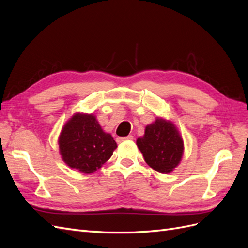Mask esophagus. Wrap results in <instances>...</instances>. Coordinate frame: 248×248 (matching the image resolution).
Wrapping results in <instances>:
<instances>
[{
    "mask_svg": "<svg viewBox=\"0 0 248 248\" xmlns=\"http://www.w3.org/2000/svg\"><path fill=\"white\" fill-rule=\"evenodd\" d=\"M133 140L132 136H128V137H125V138H117L116 139L118 144H120V142H122V141H125V140Z\"/></svg>",
    "mask_w": 248,
    "mask_h": 248,
    "instance_id": "1",
    "label": "esophagus"
}]
</instances>
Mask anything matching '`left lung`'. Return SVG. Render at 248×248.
<instances>
[{
  "instance_id": "8db88e82",
  "label": "left lung",
  "mask_w": 248,
  "mask_h": 248,
  "mask_svg": "<svg viewBox=\"0 0 248 248\" xmlns=\"http://www.w3.org/2000/svg\"><path fill=\"white\" fill-rule=\"evenodd\" d=\"M137 146L150 168L161 174L174 170L184 153V142L176 125L157 117L146 126L145 134L137 140Z\"/></svg>"
}]
</instances>
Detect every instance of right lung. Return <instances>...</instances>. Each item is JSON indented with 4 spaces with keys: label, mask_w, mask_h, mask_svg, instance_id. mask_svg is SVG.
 Listing matches in <instances>:
<instances>
[{
    "label": "right lung",
    "mask_w": 248,
    "mask_h": 248,
    "mask_svg": "<svg viewBox=\"0 0 248 248\" xmlns=\"http://www.w3.org/2000/svg\"><path fill=\"white\" fill-rule=\"evenodd\" d=\"M63 161L82 174L99 170L118 147L93 114L76 112L62 127L58 140Z\"/></svg>",
    "instance_id": "add662e5"
}]
</instances>
